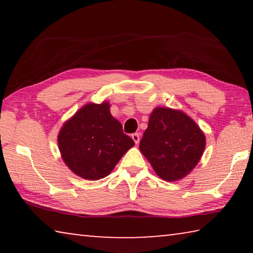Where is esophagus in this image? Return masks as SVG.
I'll return each mask as SVG.
<instances>
[{
    "label": "esophagus",
    "instance_id": "34e87169",
    "mask_svg": "<svg viewBox=\"0 0 253 253\" xmlns=\"http://www.w3.org/2000/svg\"><path fill=\"white\" fill-rule=\"evenodd\" d=\"M131 138L136 144H138L139 143V134H138V132H135V134H132Z\"/></svg>",
    "mask_w": 253,
    "mask_h": 253
}]
</instances>
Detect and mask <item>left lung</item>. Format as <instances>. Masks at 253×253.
<instances>
[{
	"label": "left lung",
	"mask_w": 253,
	"mask_h": 253,
	"mask_svg": "<svg viewBox=\"0 0 253 253\" xmlns=\"http://www.w3.org/2000/svg\"><path fill=\"white\" fill-rule=\"evenodd\" d=\"M204 147V134L187 115L161 107L154 109L139 143L140 152L156 174L169 182L190 173L199 163Z\"/></svg>",
	"instance_id": "8db88e82"
}]
</instances>
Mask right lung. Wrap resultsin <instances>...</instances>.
<instances>
[{"label":"right lung","instance_id":"1","mask_svg":"<svg viewBox=\"0 0 253 253\" xmlns=\"http://www.w3.org/2000/svg\"><path fill=\"white\" fill-rule=\"evenodd\" d=\"M108 102L88 104L68 121L58 136L63 161L85 179H100L114 169L135 143L111 116Z\"/></svg>","mask_w":253,"mask_h":253}]
</instances>
